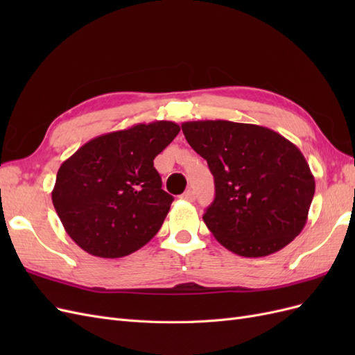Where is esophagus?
I'll return each instance as SVG.
<instances>
[{
  "instance_id": "esophagus-1",
  "label": "esophagus",
  "mask_w": 355,
  "mask_h": 355,
  "mask_svg": "<svg viewBox=\"0 0 355 355\" xmlns=\"http://www.w3.org/2000/svg\"><path fill=\"white\" fill-rule=\"evenodd\" d=\"M180 198L182 200H187V201H194L196 200V192L192 191V189H187L184 194L180 196Z\"/></svg>"
}]
</instances>
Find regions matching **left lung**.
<instances>
[{"instance_id": "left-lung-1", "label": "left lung", "mask_w": 355, "mask_h": 355, "mask_svg": "<svg viewBox=\"0 0 355 355\" xmlns=\"http://www.w3.org/2000/svg\"><path fill=\"white\" fill-rule=\"evenodd\" d=\"M182 132L214 178L202 220L223 247L262 257L297 237L315 180L296 145L271 128L225 120L188 121Z\"/></svg>"}]
</instances>
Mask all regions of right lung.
<instances>
[{
  "instance_id": "add662e5",
  "label": "right lung",
  "mask_w": 355,
  "mask_h": 355,
  "mask_svg": "<svg viewBox=\"0 0 355 355\" xmlns=\"http://www.w3.org/2000/svg\"><path fill=\"white\" fill-rule=\"evenodd\" d=\"M173 121L136 124L84 144L63 161L53 206L69 237L98 257H123L159 231L173 197L154 158L173 141Z\"/></svg>"
}]
</instances>
